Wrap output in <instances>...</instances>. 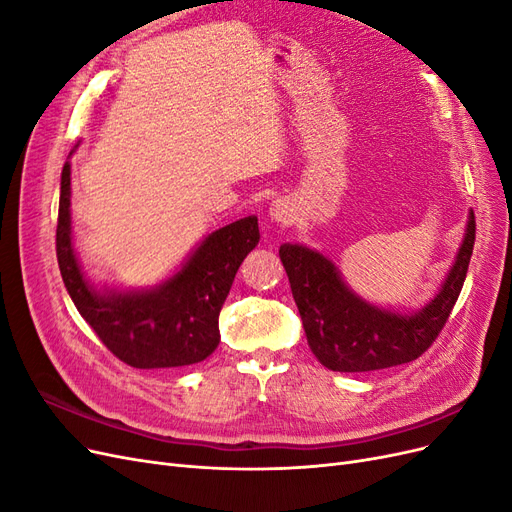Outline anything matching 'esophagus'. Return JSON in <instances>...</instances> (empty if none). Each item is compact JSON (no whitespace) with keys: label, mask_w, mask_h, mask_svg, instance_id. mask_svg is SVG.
<instances>
[{"label":"esophagus","mask_w":512,"mask_h":512,"mask_svg":"<svg viewBox=\"0 0 512 512\" xmlns=\"http://www.w3.org/2000/svg\"><path fill=\"white\" fill-rule=\"evenodd\" d=\"M294 209H292V205L288 203L286 198H275L273 203H271V207H269V218L273 220V222H277V224H290L292 222V213Z\"/></svg>","instance_id":"esophagus-1"}]
</instances>
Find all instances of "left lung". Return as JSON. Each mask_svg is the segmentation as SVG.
<instances>
[{"label":"left lung","mask_w":512,"mask_h":512,"mask_svg":"<svg viewBox=\"0 0 512 512\" xmlns=\"http://www.w3.org/2000/svg\"><path fill=\"white\" fill-rule=\"evenodd\" d=\"M474 237L476 222L470 211L466 235L444 284L436 297L412 314L363 301L327 256L305 245L284 243L280 258L316 359L333 371H374L418 359L436 342L453 312L466 282Z\"/></svg>","instance_id":"8db88e82"}]
</instances>
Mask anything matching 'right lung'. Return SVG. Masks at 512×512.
Listing matches in <instances>:
<instances>
[{"label":"right lung","mask_w":512,"mask_h":512,"mask_svg":"<svg viewBox=\"0 0 512 512\" xmlns=\"http://www.w3.org/2000/svg\"><path fill=\"white\" fill-rule=\"evenodd\" d=\"M250 215L211 232L183 267L149 290H98L89 284L72 245L70 162L61 170L57 262L79 314L119 361L136 369L205 361L220 344V309L243 258L258 245Z\"/></svg>","instance_id":"add662e5"}]
</instances>
